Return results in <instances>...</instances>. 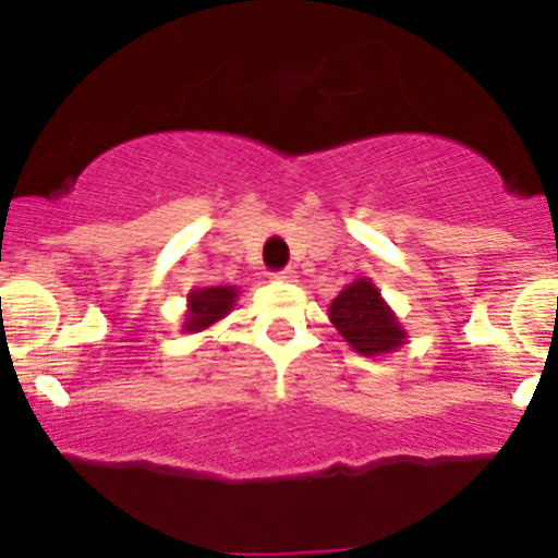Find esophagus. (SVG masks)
Segmentation results:
<instances>
[{
    "label": "esophagus",
    "mask_w": 558,
    "mask_h": 558,
    "mask_svg": "<svg viewBox=\"0 0 558 558\" xmlns=\"http://www.w3.org/2000/svg\"><path fill=\"white\" fill-rule=\"evenodd\" d=\"M270 279H279V282H293L295 279V270L293 268H282V270H274Z\"/></svg>",
    "instance_id": "esophagus-1"
}]
</instances>
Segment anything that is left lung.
Masks as SVG:
<instances>
[{
	"instance_id": "obj_1",
	"label": "left lung",
	"mask_w": 558,
	"mask_h": 558,
	"mask_svg": "<svg viewBox=\"0 0 558 558\" xmlns=\"http://www.w3.org/2000/svg\"><path fill=\"white\" fill-rule=\"evenodd\" d=\"M329 318L337 331L345 337V342H351V349L365 356L396 351L407 337V331L398 326L396 315L390 313V306L381 301L379 290L367 279L351 282L331 301Z\"/></svg>"
}]
</instances>
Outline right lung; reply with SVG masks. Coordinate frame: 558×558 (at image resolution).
Segmentation results:
<instances>
[{"instance_id": "1", "label": "right lung", "mask_w": 558, "mask_h": 558, "mask_svg": "<svg viewBox=\"0 0 558 558\" xmlns=\"http://www.w3.org/2000/svg\"><path fill=\"white\" fill-rule=\"evenodd\" d=\"M234 299H238V293H234V288H204V290H193L191 295H187V324L185 329L187 331H198V329H207L209 324H216L218 318H223V315L232 310Z\"/></svg>"}]
</instances>
